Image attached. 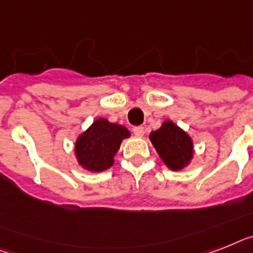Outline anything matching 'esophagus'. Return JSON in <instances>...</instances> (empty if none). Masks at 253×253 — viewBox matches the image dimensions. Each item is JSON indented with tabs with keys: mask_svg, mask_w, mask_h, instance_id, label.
<instances>
[{
	"mask_svg": "<svg viewBox=\"0 0 253 253\" xmlns=\"http://www.w3.org/2000/svg\"><path fill=\"white\" fill-rule=\"evenodd\" d=\"M133 134H134L135 137H139V138H141V137L145 135V128H143V126H134V128H133Z\"/></svg>",
	"mask_w": 253,
	"mask_h": 253,
	"instance_id": "obj_1",
	"label": "esophagus"
}]
</instances>
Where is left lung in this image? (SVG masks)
<instances>
[{
  "label": "left lung",
  "instance_id": "left-lung-1",
  "mask_svg": "<svg viewBox=\"0 0 253 253\" xmlns=\"http://www.w3.org/2000/svg\"><path fill=\"white\" fill-rule=\"evenodd\" d=\"M149 138L164 166L170 170H182L193 162V138L172 120L163 122L159 129L150 133Z\"/></svg>",
  "mask_w": 253,
  "mask_h": 253
}]
</instances>
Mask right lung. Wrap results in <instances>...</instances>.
I'll use <instances>...</instances> for the list:
<instances>
[{
    "mask_svg": "<svg viewBox=\"0 0 253 253\" xmlns=\"http://www.w3.org/2000/svg\"><path fill=\"white\" fill-rule=\"evenodd\" d=\"M130 137V131L124 125L98 118L93 124L77 135L74 152L79 166L89 172H103L115 163L120 145Z\"/></svg>",
    "mask_w": 253,
    "mask_h": 253,
    "instance_id": "right-lung-1",
    "label": "right lung"
}]
</instances>
